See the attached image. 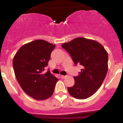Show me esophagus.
<instances>
[{
	"label": "esophagus",
	"instance_id": "1",
	"mask_svg": "<svg viewBox=\"0 0 123 123\" xmlns=\"http://www.w3.org/2000/svg\"><path fill=\"white\" fill-rule=\"evenodd\" d=\"M60 77H61L62 79H65V77H66V76H63V75H61Z\"/></svg>",
	"mask_w": 123,
	"mask_h": 123
}]
</instances>
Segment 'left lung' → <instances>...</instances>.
<instances>
[{
  "label": "left lung",
  "instance_id": "left-lung-1",
  "mask_svg": "<svg viewBox=\"0 0 123 123\" xmlns=\"http://www.w3.org/2000/svg\"><path fill=\"white\" fill-rule=\"evenodd\" d=\"M62 47L68 52L76 65L83 69L74 76V84L68 91L74 98L84 99L97 92L102 85L108 70V54L102 44L95 40L77 37Z\"/></svg>",
  "mask_w": 123,
  "mask_h": 123
}]
</instances>
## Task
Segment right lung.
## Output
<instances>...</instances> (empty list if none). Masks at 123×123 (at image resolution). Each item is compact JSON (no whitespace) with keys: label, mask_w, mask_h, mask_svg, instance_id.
I'll use <instances>...</instances> for the list:
<instances>
[{"label":"right lung","mask_w":123,"mask_h":123,"mask_svg":"<svg viewBox=\"0 0 123 123\" xmlns=\"http://www.w3.org/2000/svg\"><path fill=\"white\" fill-rule=\"evenodd\" d=\"M55 45L36 40L19 48L14 57L15 77L24 91L36 100H44L53 95L58 79L49 70L44 72L51 53Z\"/></svg>","instance_id":"add662e5"}]
</instances>
